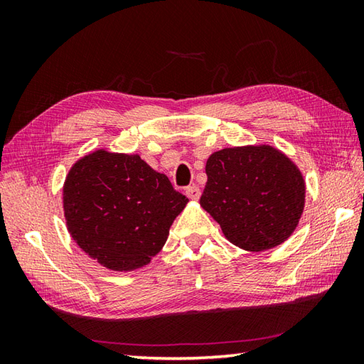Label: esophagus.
I'll list each match as a JSON object with an SVG mask.
<instances>
[{
	"mask_svg": "<svg viewBox=\"0 0 364 364\" xmlns=\"http://www.w3.org/2000/svg\"><path fill=\"white\" fill-rule=\"evenodd\" d=\"M200 194H202V192H200V188L196 186V184H192V186L186 188V196L192 200H198Z\"/></svg>",
	"mask_w": 364,
	"mask_h": 364,
	"instance_id": "34e87169",
	"label": "esophagus"
}]
</instances>
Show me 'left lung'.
<instances>
[{
    "mask_svg": "<svg viewBox=\"0 0 364 364\" xmlns=\"http://www.w3.org/2000/svg\"><path fill=\"white\" fill-rule=\"evenodd\" d=\"M200 205L231 244L262 252L280 245L304 213L305 181L294 162L270 145L233 146L206 161Z\"/></svg>",
    "mask_w": 364,
    "mask_h": 364,
    "instance_id": "1",
    "label": "left lung"
}]
</instances>
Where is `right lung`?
Returning <instances> with one entry per match:
<instances>
[{
	"label": "right lung",
	"instance_id": "obj_1",
	"mask_svg": "<svg viewBox=\"0 0 364 364\" xmlns=\"http://www.w3.org/2000/svg\"><path fill=\"white\" fill-rule=\"evenodd\" d=\"M186 203L139 154L97 150L76 162L64 184L68 233L89 257L120 272L149 264Z\"/></svg>",
	"mask_w": 364,
	"mask_h": 364
}]
</instances>
